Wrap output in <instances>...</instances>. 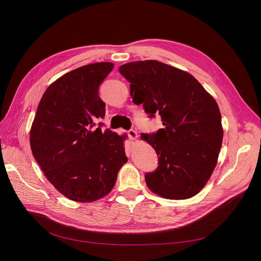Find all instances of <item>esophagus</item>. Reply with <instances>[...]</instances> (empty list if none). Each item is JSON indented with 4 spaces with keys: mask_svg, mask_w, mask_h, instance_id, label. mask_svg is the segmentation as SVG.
Wrapping results in <instances>:
<instances>
[{
    "mask_svg": "<svg viewBox=\"0 0 261 261\" xmlns=\"http://www.w3.org/2000/svg\"><path fill=\"white\" fill-rule=\"evenodd\" d=\"M127 135H128V137L130 138V139H136L137 138V132L135 131V130H133V129H130V130H128L127 131Z\"/></svg>",
    "mask_w": 261,
    "mask_h": 261,
    "instance_id": "obj_1",
    "label": "esophagus"
}]
</instances>
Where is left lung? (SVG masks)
Instances as JSON below:
<instances>
[{"mask_svg":"<svg viewBox=\"0 0 261 261\" xmlns=\"http://www.w3.org/2000/svg\"><path fill=\"white\" fill-rule=\"evenodd\" d=\"M130 82L133 102L150 118L161 116L155 133L141 134L155 150L158 167L145 175L151 191L163 198L196 196L215 170L223 141L217 102L184 70L156 60L134 61L118 68Z\"/></svg>","mask_w":261,"mask_h":261,"instance_id":"1","label":"left lung"}]
</instances>
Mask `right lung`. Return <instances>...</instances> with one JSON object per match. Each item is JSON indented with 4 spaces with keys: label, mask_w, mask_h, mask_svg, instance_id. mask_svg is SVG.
<instances>
[{
    "label": "right lung",
    "mask_w": 261,
    "mask_h": 261,
    "mask_svg": "<svg viewBox=\"0 0 261 261\" xmlns=\"http://www.w3.org/2000/svg\"><path fill=\"white\" fill-rule=\"evenodd\" d=\"M113 68L111 62L78 67L55 82L38 104L30 132L32 154L59 193L76 202H92L113 188L127 162L124 139L96 127L105 116L99 86Z\"/></svg>",
    "instance_id": "obj_1"
}]
</instances>
